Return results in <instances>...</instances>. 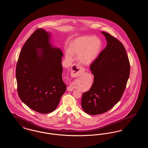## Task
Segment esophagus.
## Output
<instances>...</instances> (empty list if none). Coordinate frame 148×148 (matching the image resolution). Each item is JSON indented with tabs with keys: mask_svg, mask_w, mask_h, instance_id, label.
Returning a JSON list of instances; mask_svg holds the SVG:
<instances>
[{
	"mask_svg": "<svg viewBox=\"0 0 148 148\" xmlns=\"http://www.w3.org/2000/svg\"><path fill=\"white\" fill-rule=\"evenodd\" d=\"M71 76L74 77H77L79 75H80L82 74V73L84 71V69L77 65H74L71 68ZM74 87L72 86L71 85L67 88V90L70 92H73L74 90Z\"/></svg>",
	"mask_w": 148,
	"mask_h": 148,
	"instance_id": "34e87169",
	"label": "esophagus"
}]
</instances>
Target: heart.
I'll list each match as a JSON object with an SVG mask.
<instances>
[{"instance_id":"obj_1","label":"heart","mask_w":148,"mask_h":148,"mask_svg":"<svg viewBox=\"0 0 148 148\" xmlns=\"http://www.w3.org/2000/svg\"><path fill=\"white\" fill-rule=\"evenodd\" d=\"M102 48L101 40L93 36H82L71 42L68 50L65 51L68 61L73 60V56H77L79 63L90 65L97 59Z\"/></svg>"}]
</instances>
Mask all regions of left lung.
I'll return each mask as SVG.
<instances>
[{"label": "left lung", "mask_w": 148, "mask_h": 148, "mask_svg": "<svg viewBox=\"0 0 148 148\" xmlns=\"http://www.w3.org/2000/svg\"><path fill=\"white\" fill-rule=\"evenodd\" d=\"M101 33L107 45L90 65L94 82L82 98L83 110L90 115L106 113L119 101L130 74V63L122 43L108 33Z\"/></svg>", "instance_id": "1"}]
</instances>
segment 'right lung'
Here are the masks:
<instances>
[{
    "mask_svg": "<svg viewBox=\"0 0 148 148\" xmlns=\"http://www.w3.org/2000/svg\"><path fill=\"white\" fill-rule=\"evenodd\" d=\"M51 42L50 32L36 29L23 47L16 67L19 98L42 114L56 109L66 89L62 78L63 54Z\"/></svg>",
    "mask_w": 148,
    "mask_h": 148,
    "instance_id": "obj_1",
    "label": "right lung"
}]
</instances>
